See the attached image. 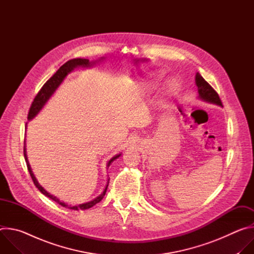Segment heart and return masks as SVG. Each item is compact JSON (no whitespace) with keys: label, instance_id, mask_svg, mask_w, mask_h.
<instances>
[{"label":"heart","instance_id":"heart-1","mask_svg":"<svg viewBox=\"0 0 254 254\" xmlns=\"http://www.w3.org/2000/svg\"><path fill=\"white\" fill-rule=\"evenodd\" d=\"M177 88H178V86H177V84H176L175 82H171V83L169 84V86H168V90H169L171 93L176 92Z\"/></svg>","mask_w":254,"mask_h":254}]
</instances>
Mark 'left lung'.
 <instances>
[{"label": "left lung", "mask_w": 254, "mask_h": 254, "mask_svg": "<svg viewBox=\"0 0 254 254\" xmlns=\"http://www.w3.org/2000/svg\"><path fill=\"white\" fill-rule=\"evenodd\" d=\"M196 85L198 87V92H199V97L207 102H211V103H215L218 104L220 106H222V102L221 99L217 93L214 88L201 76V74L198 73L196 74Z\"/></svg>", "instance_id": "left-lung-1"}]
</instances>
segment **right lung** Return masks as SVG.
Masks as SVG:
<instances>
[{
	"label": "right lung",
	"instance_id": "obj_1",
	"mask_svg": "<svg viewBox=\"0 0 254 254\" xmlns=\"http://www.w3.org/2000/svg\"><path fill=\"white\" fill-rule=\"evenodd\" d=\"M89 64H90V62H89L88 59H81V58L71 59V60L67 61L66 63H64V64L55 72L54 75H53L52 77H50V78L45 82V84L41 87V89L39 90V92L37 93V95L35 96V98H34L32 104H31V106H30L29 114H28V120H29V121L32 120L36 115H37V114L42 110V107L45 105V103H46L47 100L51 97V95L54 93V91L57 89V87L61 84V82L63 81V79L66 77V75L69 73V72H71L75 67H78V66H83V67H86V66H87V67H88V66H90ZM120 156H121V154L115 156L110 162H108L107 166L110 167V165H111L115 160H117ZM24 157H25V161H26V164H27V168H28L29 174H30V176H31V178H32V180H33V182H34L35 186L38 188V190H39L42 194H44L45 196L49 197L50 199H52V200L55 201L56 203L60 204L61 206H63V207H68V208H70V209H72V210H85V209L91 208L92 206H94L95 204L99 203V202L103 199V197H104V195H105V192H106V190H107V186H108V185H106V187H105L103 193L100 194L98 197H96L94 200H92V201H90V202H87V203H84V204L77 205V206L69 207V206H68L67 204H65L64 202H61L57 197H55V196L51 195L50 193H48V192L38 183L37 179L35 178V176H34L32 170H31V167H30V165H29V162H28V159H27V155H26L25 146H24Z\"/></svg>",
	"mask_w": 254,
	"mask_h": 254
}]
</instances>
